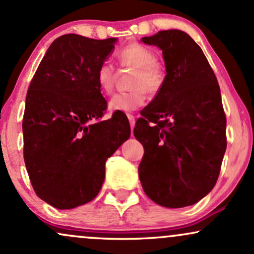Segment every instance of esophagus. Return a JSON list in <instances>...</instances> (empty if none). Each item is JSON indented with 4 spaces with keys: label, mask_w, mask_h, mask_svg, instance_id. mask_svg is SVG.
Returning a JSON list of instances; mask_svg holds the SVG:
<instances>
[{
    "label": "esophagus",
    "mask_w": 254,
    "mask_h": 254,
    "mask_svg": "<svg viewBox=\"0 0 254 254\" xmlns=\"http://www.w3.org/2000/svg\"><path fill=\"white\" fill-rule=\"evenodd\" d=\"M127 119H129L130 127H131V130H132L133 127H135V123H136V121H135V116H132V115H127Z\"/></svg>",
    "instance_id": "1"
}]
</instances>
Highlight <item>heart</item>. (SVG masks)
<instances>
[{
	"instance_id": "heart-1",
	"label": "heart",
	"mask_w": 254,
	"mask_h": 254,
	"mask_svg": "<svg viewBox=\"0 0 254 254\" xmlns=\"http://www.w3.org/2000/svg\"><path fill=\"white\" fill-rule=\"evenodd\" d=\"M117 60L123 68H132L135 72L130 80L129 92L117 93L109 101V109L115 112H132L143 106L149 94H156L164 87L166 72L164 66L155 60L150 49L132 43L118 52ZM116 71L112 64L104 62L98 68L97 83L104 94H110L115 86Z\"/></svg>"
}]
</instances>
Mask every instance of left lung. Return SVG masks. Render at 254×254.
<instances>
[{
	"label": "left lung",
	"instance_id": "left-lung-1",
	"mask_svg": "<svg viewBox=\"0 0 254 254\" xmlns=\"http://www.w3.org/2000/svg\"><path fill=\"white\" fill-rule=\"evenodd\" d=\"M162 50L164 87L136 122L144 148L142 188L166 208H184L205 197L217 182L227 148L220 86L202 49L185 32L142 38Z\"/></svg>",
	"mask_w": 254,
	"mask_h": 254
}]
</instances>
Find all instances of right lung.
Here are the masks:
<instances>
[{
	"instance_id": "right-lung-1",
	"label": "right lung",
	"mask_w": 254,
	"mask_h": 254,
	"mask_svg": "<svg viewBox=\"0 0 254 254\" xmlns=\"http://www.w3.org/2000/svg\"><path fill=\"white\" fill-rule=\"evenodd\" d=\"M116 42L78 34L57 38L28 87L22 121L26 170L37 196L57 209L94 199L105 162L130 137L122 113L101 121L107 103L97 71Z\"/></svg>"
}]
</instances>
